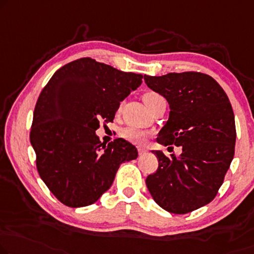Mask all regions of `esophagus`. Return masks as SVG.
I'll return each instance as SVG.
<instances>
[{
    "instance_id": "esophagus-1",
    "label": "esophagus",
    "mask_w": 254,
    "mask_h": 254,
    "mask_svg": "<svg viewBox=\"0 0 254 254\" xmlns=\"http://www.w3.org/2000/svg\"><path fill=\"white\" fill-rule=\"evenodd\" d=\"M138 153H139V155H143V154L147 153V149L141 148V147H140V148H138Z\"/></svg>"
}]
</instances>
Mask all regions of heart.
<instances>
[{
	"instance_id": "1",
	"label": "heart",
	"mask_w": 254,
	"mask_h": 254,
	"mask_svg": "<svg viewBox=\"0 0 254 254\" xmlns=\"http://www.w3.org/2000/svg\"><path fill=\"white\" fill-rule=\"evenodd\" d=\"M162 98L163 97L155 92H147L143 94V101H145V104L148 106L149 109L153 107L158 100L162 99ZM120 108L121 106L119 107V111ZM121 135H122L126 140H127L128 142L134 143V145H143V143L146 142L147 137H148V133H147L146 131L140 130V128L128 127L123 128L122 132H121Z\"/></svg>"
}]
</instances>
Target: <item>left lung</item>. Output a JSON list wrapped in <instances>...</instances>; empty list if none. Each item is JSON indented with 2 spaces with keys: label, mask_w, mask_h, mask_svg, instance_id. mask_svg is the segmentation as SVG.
I'll return each mask as SVG.
<instances>
[{
  "label": "left lung",
  "mask_w": 254,
  "mask_h": 254,
  "mask_svg": "<svg viewBox=\"0 0 254 254\" xmlns=\"http://www.w3.org/2000/svg\"><path fill=\"white\" fill-rule=\"evenodd\" d=\"M145 82L170 105L169 120L157 142L183 148L180 156L172 154L171 158L153 150L158 168L147 177V188L170 213L197 210L215 197L234 158L236 127L232 105L213 77L197 71L145 75Z\"/></svg>",
  "instance_id": "1"
}]
</instances>
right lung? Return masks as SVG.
Instances as JSON below:
<instances>
[{
	"label": "right lung",
	"instance_id": "right-lung-1",
	"mask_svg": "<svg viewBox=\"0 0 254 254\" xmlns=\"http://www.w3.org/2000/svg\"><path fill=\"white\" fill-rule=\"evenodd\" d=\"M127 73L91 58L59 68L34 109L30 143L41 179L63 204L88 206L111 188L120 165L138 157L127 140L101 143L99 121L112 122L120 103L141 84Z\"/></svg>",
	"mask_w": 254,
	"mask_h": 254
}]
</instances>
